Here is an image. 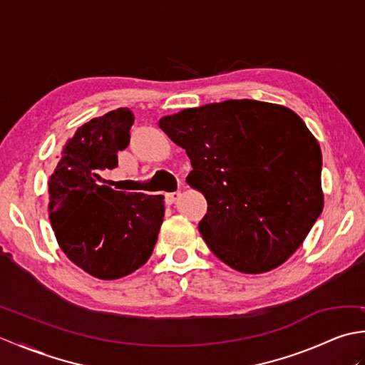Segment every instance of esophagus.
Segmentation results:
<instances>
[{"label": "esophagus", "instance_id": "1", "mask_svg": "<svg viewBox=\"0 0 365 365\" xmlns=\"http://www.w3.org/2000/svg\"><path fill=\"white\" fill-rule=\"evenodd\" d=\"M178 199H180V191L168 192L166 197H165V200H166V204H168V205H173V204H175Z\"/></svg>", "mask_w": 365, "mask_h": 365}]
</instances>
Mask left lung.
<instances>
[{"mask_svg": "<svg viewBox=\"0 0 365 365\" xmlns=\"http://www.w3.org/2000/svg\"><path fill=\"white\" fill-rule=\"evenodd\" d=\"M158 125L191 160L187 183L208 205L199 232L216 257L259 274L293 255L323 210L322 150L297 113L226 100Z\"/></svg>", "mask_w": 365, "mask_h": 365, "instance_id": "obj_1", "label": "left lung"}]
</instances>
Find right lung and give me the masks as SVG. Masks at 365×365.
I'll return each mask as SVG.
<instances>
[{
	"mask_svg": "<svg viewBox=\"0 0 365 365\" xmlns=\"http://www.w3.org/2000/svg\"><path fill=\"white\" fill-rule=\"evenodd\" d=\"M135 115L106 113L68 138L48 178V216L68 260L102 281L128 276L149 260L165 216V197L115 191L102 173L118 166Z\"/></svg>",
	"mask_w": 365,
	"mask_h": 365,
	"instance_id": "1",
	"label": "right lung"
}]
</instances>
